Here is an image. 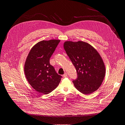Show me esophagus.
I'll return each instance as SVG.
<instances>
[{
	"mask_svg": "<svg viewBox=\"0 0 125 125\" xmlns=\"http://www.w3.org/2000/svg\"><path fill=\"white\" fill-rule=\"evenodd\" d=\"M63 76L64 77H66L67 76V73H65L64 74H63Z\"/></svg>",
	"mask_w": 125,
	"mask_h": 125,
	"instance_id": "34e87169",
	"label": "esophagus"
}]
</instances>
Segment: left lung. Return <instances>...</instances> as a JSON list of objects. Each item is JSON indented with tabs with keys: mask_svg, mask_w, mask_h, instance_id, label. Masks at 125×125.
<instances>
[{
	"mask_svg": "<svg viewBox=\"0 0 125 125\" xmlns=\"http://www.w3.org/2000/svg\"><path fill=\"white\" fill-rule=\"evenodd\" d=\"M64 48L75 66L77 80L73 83L83 94H91L99 88L105 75V66L97 50L83 41L65 42Z\"/></svg>",
	"mask_w": 125,
	"mask_h": 125,
	"instance_id": "1",
	"label": "left lung"
}]
</instances>
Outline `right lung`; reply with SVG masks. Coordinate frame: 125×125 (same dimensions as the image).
Wrapping results in <instances>:
<instances>
[{"mask_svg":"<svg viewBox=\"0 0 125 125\" xmlns=\"http://www.w3.org/2000/svg\"><path fill=\"white\" fill-rule=\"evenodd\" d=\"M60 40L42 41L36 43L30 51L24 64V73L30 86L38 93L48 94L55 90L61 81L50 64Z\"/></svg>","mask_w":125,"mask_h":125,"instance_id":"1","label":"right lung"}]
</instances>
